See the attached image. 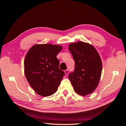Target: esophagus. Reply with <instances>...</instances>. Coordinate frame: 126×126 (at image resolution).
<instances>
[{"mask_svg":"<svg viewBox=\"0 0 126 126\" xmlns=\"http://www.w3.org/2000/svg\"><path fill=\"white\" fill-rule=\"evenodd\" d=\"M64 73H65V75H66V76H67V75H68V71L67 70V69H66V70L64 71Z\"/></svg>","mask_w":126,"mask_h":126,"instance_id":"obj_1","label":"esophagus"}]
</instances>
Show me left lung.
Masks as SVG:
<instances>
[{
  "mask_svg": "<svg viewBox=\"0 0 126 126\" xmlns=\"http://www.w3.org/2000/svg\"><path fill=\"white\" fill-rule=\"evenodd\" d=\"M68 49L75 62V70L69 74V79L77 93L89 94L100 80L102 69L100 56L92 45L80 41L69 44Z\"/></svg>",
  "mask_w": 126,
  "mask_h": 126,
  "instance_id": "left-lung-1",
  "label": "left lung"
}]
</instances>
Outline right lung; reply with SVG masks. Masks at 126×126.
Returning <instances> with one entry per match:
<instances>
[{
    "label": "right lung",
    "mask_w": 126,
    "mask_h": 126,
    "mask_svg": "<svg viewBox=\"0 0 126 126\" xmlns=\"http://www.w3.org/2000/svg\"><path fill=\"white\" fill-rule=\"evenodd\" d=\"M61 45H34L28 51L24 60V73L28 82L35 92L44 97L57 91L64 72L59 68L57 54Z\"/></svg>",
    "instance_id": "right-lung-1"
}]
</instances>
